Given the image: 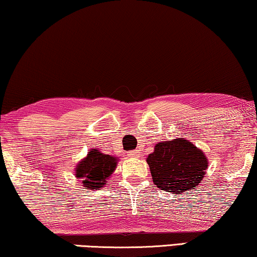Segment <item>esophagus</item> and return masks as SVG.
I'll list each match as a JSON object with an SVG mask.
<instances>
[{
	"instance_id": "1",
	"label": "esophagus",
	"mask_w": 257,
	"mask_h": 257,
	"mask_svg": "<svg viewBox=\"0 0 257 257\" xmlns=\"http://www.w3.org/2000/svg\"><path fill=\"white\" fill-rule=\"evenodd\" d=\"M128 156L129 157H140V151L139 150H134V151H130L128 152Z\"/></svg>"
}]
</instances>
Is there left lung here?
<instances>
[{
	"label": "left lung",
	"instance_id": "8db88e82",
	"mask_svg": "<svg viewBox=\"0 0 257 257\" xmlns=\"http://www.w3.org/2000/svg\"><path fill=\"white\" fill-rule=\"evenodd\" d=\"M147 163L155 185L178 195L200 185L208 168L204 152L185 139L157 143Z\"/></svg>",
	"mask_w": 257,
	"mask_h": 257
}]
</instances>
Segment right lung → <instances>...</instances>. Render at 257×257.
Returning a JSON list of instances; mask_svg holds the SVG:
<instances>
[{
    "label": "right lung",
    "mask_w": 257,
    "mask_h": 257,
    "mask_svg": "<svg viewBox=\"0 0 257 257\" xmlns=\"http://www.w3.org/2000/svg\"><path fill=\"white\" fill-rule=\"evenodd\" d=\"M117 165L115 157L104 155L97 149H92L83 160L76 166V178L82 179L85 189H100L106 185Z\"/></svg>",
    "instance_id": "1"
}]
</instances>
